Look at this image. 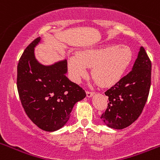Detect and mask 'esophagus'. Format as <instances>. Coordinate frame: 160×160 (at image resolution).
I'll list each match as a JSON object with an SVG mask.
<instances>
[{
	"mask_svg": "<svg viewBox=\"0 0 160 160\" xmlns=\"http://www.w3.org/2000/svg\"><path fill=\"white\" fill-rule=\"evenodd\" d=\"M94 94V92H93V91H87V96L88 98L92 97Z\"/></svg>",
	"mask_w": 160,
	"mask_h": 160,
	"instance_id": "34e87169",
	"label": "esophagus"
}]
</instances>
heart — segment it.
I'll return each mask as SVG.
<instances>
[{
    "label": "heart",
    "mask_w": 160,
    "mask_h": 160,
    "mask_svg": "<svg viewBox=\"0 0 160 160\" xmlns=\"http://www.w3.org/2000/svg\"><path fill=\"white\" fill-rule=\"evenodd\" d=\"M132 59L130 47L109 45L72 55L68 60V66L71 78L76 82L87 75L88 67H92L91 75L96 81L102 86H111L122 78Z\"/></svg>",
    "instance_id": "obj_1"
}]
</instances>
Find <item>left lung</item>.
<instances>
[{
    "label": "left lung",
    "mask_w": 160,
    "mask_h": 160,
    "mask_svg": "<svg viewBox=\"0 0 160 160\" xmlns=\"http://www.w3.org/2000/svg\"><path fill=\"white\" fill-rule=\"evenodd\" d=\"M151 78L152 62L140 47L132 70L105 92L109 102L101 118L107 127L123 129L137 120L148 100Z\"/></svg>",
    "instance_id": "8db88e82"
}]
</instances>
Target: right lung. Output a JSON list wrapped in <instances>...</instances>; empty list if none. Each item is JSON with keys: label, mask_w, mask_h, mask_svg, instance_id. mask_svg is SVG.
Here are the masks:
<instances>
[{"label": "right lung", "mask_w": 160, "mask_h": 160, "mask_svg": "<svg viewBox=\"0 0 160 160\" xmlns=\"http://www.w3.org/2000/svg\"><path fill=\"white\" fill-rule=\"evenodd\" d=\"M41 38L25 49L18 65L17 87L22 105L35 125L46 131L60 129L67 122L73 107L87 94L66 76L67 61L44 66L35 58Z\"/></svg>", "instance_id": "1"}]
</instances>
